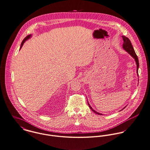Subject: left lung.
Returning a JSON list of instances; mask_svg holds the SVG:
<instances>
[{
  "label": "left lung",
  "mask_w": 150,
  "mask_h": 150,
  "mask_svg": "<svg viewBox=\"0 0 150 150\" xmlns=\"http://www.w3.org/2000/svg\"><path fill=\"white\" fill-rule=\"evenodd\" d=\"M122 38H123V46H123V48L125 51H126L127 52H128L132 58L135 59V62H136V64H137V73L138 76H139L138 69L139 67V63L138 58V57H137V54H136V53H135V51H134V48H133V46H132V44H131V41L129 40V39L127 37H126L125 36H122ZM88 104L89 107L91 108V110H92V111L93 112H94L95 113H96V114H98V115H102V114H100V113H99V112H96V111H95L94 110H93L92 107H91V106L90 105V104L88 103ZM126 107H125L122 110H123Z\"/></svg>",
  "instance_id": "1"
}]
</instances>
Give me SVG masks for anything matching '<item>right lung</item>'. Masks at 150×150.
Returning a JSON list of instances; mask_svg holds the SVG:
<instances>
[{"instance_id": "add662e5", "label": "right lung", "mask_w": 150, "mask_h": 150, "mask_svg": "<svg viewBox=\"0 0 150 150\" xmlns=\"http://www.w3.org/2000/svg\"><path fill=\"white\" fill-rule=\"evenodd\" d=\"M31 35H28L27 36H26L24 39H23V41H22V43H21V47H20V50L21 49V48L22 47V46H23V44H24V43L26 41V40H27L28 39H29L31 37Z\"/></svg>"}]
</instances>
